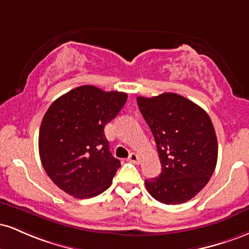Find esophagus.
<instances>
[{"label":"esophagus","instance_id":"34e87169","mask_svg":"<svg viewBox=\"0 0 249 249\" xmlns=\"http://www.w3.org/2000/svg\"><path fill=\"white\" fill-rule=\"evenodd\" d=\"M139 160H141V159H139V156L136 153H131L130 157H128V161L133 162V164H139Z\"/></svg>","mask_w":249,"mask_h":249}]
</instances>
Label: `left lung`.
I'll return each mask as SVG.
<instances>
[{"instance_id":"1","label":"left lung","mask_w":249,"mask_h":249,"mask_svg":"<svg viewBox=\"0 0 249 249\" xmlns=\"http://www.w3.org/2000/svg\"><path fill=\"white\" fill-rule=\"evenodd\" d=\"M157 144L161 173L145 180L148 193L166 205L186 202L215 170L218 141L206 111L177 93L137 98Z\"/></svg>"}]
</instances>
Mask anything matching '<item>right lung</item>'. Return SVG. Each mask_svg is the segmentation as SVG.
Here are the masks:
<instances>
[{"label": "right lung", "instance_id": "obj_1", "mask_svg": "<svg viewBox=\"0 0 249 249\" xmlns=\"http://www.w3.org/2000/svg\"><path fill=\"white\" fill-rule=\"evenodd\" d=\"M127 95L83 85L57 98L39 127L43 167L53 184L78 199L110 187L121 161L108 151L104 127L118 115Z\"/></svg>", "mask_w": 249, "mask_h": 249}]
</instances>
